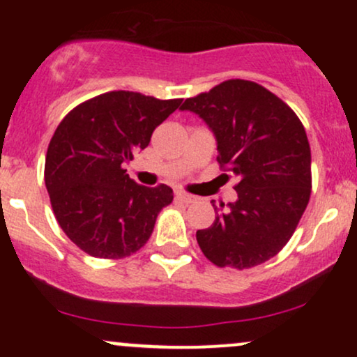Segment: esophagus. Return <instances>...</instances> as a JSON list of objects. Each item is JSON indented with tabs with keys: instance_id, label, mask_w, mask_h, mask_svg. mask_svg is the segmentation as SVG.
<instances>
[{
	"instance_id": "34e87169",
	"label": "esophagus",
	"mask_w": 357,
	"mask_h": 357,
	"mask_svg": "<svg viewBox=\"0 0 357 357\" xmlns=\"http://www.w3.org/2000/svg\"><path fill=\"white\" fill-rule=\"evenodd\" d=\"M174 198H176V202H179L183 204H191L196 199L192 195H188V192H183V191H176Z\"/></svg>"
}]
</instances>
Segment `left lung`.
Wrapping results in <instances>:
<instances>
[{"instance_id": "obj_1", "label": "left lung", "mask_w": 357, "mask_h": 357, "mask_svg": "<svg viewBox=\"0 0 357 357\" xmlns=\"http://www.w3.org/2000/svg\"><path fill=\"white\" fill-rule=\"evenodd\" d=\"M213 130L220 167L235 174L238 199L216 206L210 228L196 231L216 267L252 268L275 257L296 231L312 188L310 146L284 100L250 80L221 82L184 100Z\"/></svg>"}]
</instances>
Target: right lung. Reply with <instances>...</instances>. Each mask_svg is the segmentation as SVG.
<instances>
[{
  "label": "right lung",
  "mask_w": 357,
  "mask_h": 357,
  "mask_svg": "<svg viewBox=\"0 0 357 357\" xmlns=\"http://www.w3.org/2000/svg\"><path fill=\"white\" fill-rule=\"evenodd\" d=\"M181 102L112 90L82 102L56 127L45 159V184L60 228L85 253L116 260L149 240L159 211L173 202V190L141 186L124 165L146 149L155 127Z\"/></svg>",
  "instance_id": "1"
}]
</instances>
